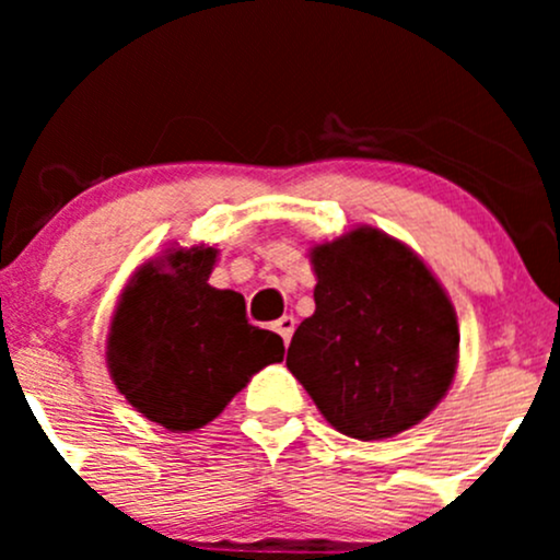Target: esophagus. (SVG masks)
Wrapping results in <instances>:
<instances>
[{
    "mask_svg": "<svg viewBox=\"0 0 560 560\" xmlns=\"http://www.w3.org/2000/svg\"><path fill=\"white\" fill-rule=\"evenodd\" d=\"M273 329L281 334V339H284V345H289V339H292V334H294V316H281V318L273 324Z\"/></svg>",
    "mask_w": 560,
    "mask_h": 560,
    "instance_id": "1",
    "label": "esophagus"
}]
</instances>
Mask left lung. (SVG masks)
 <instances>
[{
    "instance_id": "8db88e82",
    "label": "left lung",
    "mask_w": 560,
    "mask_h": 560,
    "mask_svg": "<svg viewBox=\"0 0 560 560\" xmlns=\"http://www.w3.org/2000/svg\"><path fill=\"white\" fill-rule=\"evenodd\" d=\"M316 313L294 331L287 369L337 432L384 440L445 397L458 365V318L423 260L363 226L311 253Z\"/></svg>"
}]
</instances>
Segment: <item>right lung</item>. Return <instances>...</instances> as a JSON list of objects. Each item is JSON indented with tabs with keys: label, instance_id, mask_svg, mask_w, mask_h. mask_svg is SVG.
<instances>
[{
	"label": "right lung",
	"instance_id": "add662e5",
	"mask_svg": "<svg viewBox=\"0 0 560 560\" xmlns=\"http://www.w3.org/2000/svg\"><path fill=\"white\" fill-rule=\"evenodd\" d=\"M215 247L168 249L120 294L107 369L139 413L168 432L202 429L253 374L284 358L279 334L247 320L244 298L208 284Z\"/></svg>",
	"mask_w": 560,
	"mask_h": 560
}]
</instances>
